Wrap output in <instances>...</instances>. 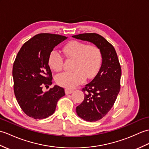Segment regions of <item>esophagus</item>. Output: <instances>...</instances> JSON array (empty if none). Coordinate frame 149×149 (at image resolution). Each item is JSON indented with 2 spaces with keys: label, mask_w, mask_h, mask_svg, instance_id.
<instances>
[{
  "label": "esophagus",
  "mask_w": 149,
  "mask_h": 149,
  "mask_svg": "<svg viewBox=\"0 0 149 149\" xmlns=\"http://www.w3.org/2000/svg\"><path fill=\"white\" fill-rule=\"evenodd\" d=\"M65 93H66V95H69L73 92V90H72V89H68V88L65 89Z\"/></svg>",
  "instance_id": "esophagus-1"
}]
</instances>
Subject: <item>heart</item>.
Listing matches in <instances>:
<instances>
[{
  "instance_id": "b5f03b06",
  "label": "heart",
  "mask_w": 149,
  "mask_h": 149,
  "mask_svg": "<svg viewBox=\"0 0 149 149\" xmlns=\"http://www.w3.org/2000/svg\"><path fill=\"white\" fill-rule=\"evenodd\" d=\"M65 56L75 60L72 72L58 74L55 80L58 85L73 88L85 81L86 76L92 78L98 73L102 66L103 54L101 49L95 44H88L79 40H72L63 48ZM64 59L56 50H53L48 58V64L52 70L60 71L63 67Z\"/></svg>"
}]
</instances>
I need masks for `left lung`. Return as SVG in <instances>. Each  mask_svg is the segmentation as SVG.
<instances>
[{"label": "left lung", "instance_id": "left-lung-1", "mask_svg": "<svg viewBox=\"0 0 149 149\" xmlns=\"http://www.w3.org/2000/svg\"><path fill=\"white\" fill-rule=\"evenodd\" d=\"M98 46L103 54L102 66L93 80L83 88L84 99L76 107L77 115L85 120L102 119L112 109L120 89L121 68L116 51L104 37L95 33L72 36Z\"/></svg>", "mask_w": 149, "mask_h": 149}]
</instances>
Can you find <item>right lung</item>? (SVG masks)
I'll use <instances>...</instances> for the list:
<instances>
[{
  "label": "right lung",
  "mask_w": 149,
  "mask_h": 149,
  "mask_svg": "<svg viewBox=\"0 0 149 149\" xmlns=\"http://www.w3.org/2000/svg\"><path fill=\"white\" fill-rule=\"evenodd\" d=\"M57 34L42 33L24 44L13 63L14 92L17 102L28 116L42 119L51 116L57 102L65 95L63 88L54 86L43 92V86L51 85L52 72L48 58L53 48L67 39Z\"/></svg>",
  "instance_id": "obj_1"
}]
</instances>
